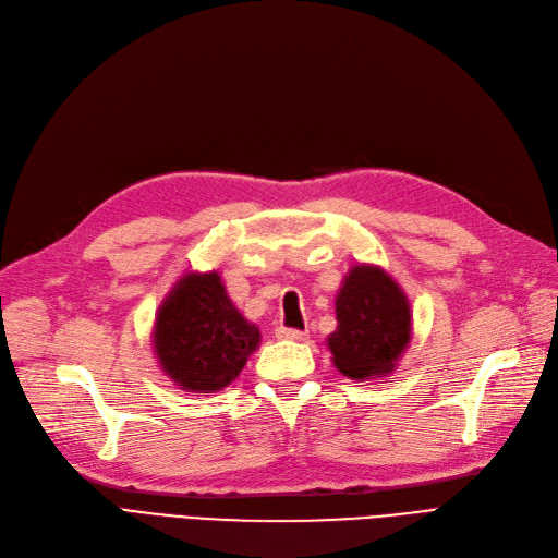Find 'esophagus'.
<instances>
[{
    "label": "esophagus",
    "instance_id": "obj_1",
    "mask_svg": "<svg viewBox=\"0 0 558 558\" xmlns=\"http://www.w3.org/2000/svg\"><path fill=\"white\" fill-rule=\"evenodd\" d=\"M277 339H288V341H304L306 339V332L304 330H295V328H283V325H279V328L275 330Z\"/></svg>",
    "mask_w": 558,
    "mask_h": 558
}]
</instances>
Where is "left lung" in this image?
Wrapping results in <instances>:
<instances>
[{"label":"left lung","mask_w":558,"mask_h":558,"mask_svg":"<svg viewBox=\"0 0 558 558\" xmlns=\"http://www.w3.org/2000/svg\"><path fill=\"white\" fill-rule=\"evenodd\" d=\"M337 330L328 337L335 367L349 378L386 376L411 341V304L376 265H353L335 300Z\"/></svg>","instance_id":"1"}]
</instances>
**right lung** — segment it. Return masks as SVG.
<instances>
[{
	"label": "right lung",
	"instance_id": "add662e5",
	"mask_svg": "<svg viewBox=\"0 0 558 558\" xmlns=\"http://www.w3.org/2000/svg\"><path fill=\"white\" fill-rule=\"evenodd\" d=\"M151 343L180 390L207 395L240 376L260 332L230 302L219 272H189L161 302Z\"/></svg>",
	"mask_w": 558,
	"mask_h": 558
}]
</instances>
